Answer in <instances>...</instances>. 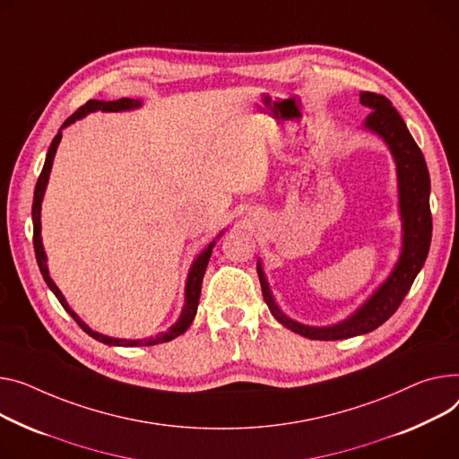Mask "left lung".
<instances>
[{"label": "left lung", "mask_w": 459, "mask_h": 459, "mask_svg": "<svg viewBox=\"0 0 459 459\" xmlns=\"http://www.w3.org/2000/svg\"><path fill=\"white\" fill-rule=\"evenodd\" d=\"M359 101L373 108L368 116L365 127L378 133L391 147L396 171H399V186H401V212L404 221V249L399 264H396L391 277L382 284V288L363 304V307L347 321L326 326H304L288 319L277 304H274L269 286L265 282L264 271L258 264L256 271L262 284L264 300L271 314L277 317L290 330L304 335L308 340L335 342L354 338L359 333H368L385 323L404 300L410 291L417 273L420 271L426 256L430 251L432 241V212H430V175L426 168L422 151L410 134L404 119L385 96L375 94V91H361Z\"/></svg>", "instance_id": "1"}]
</instances>
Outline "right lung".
I'll return each mask as SVG.
<instances>
[{"mask_svg": "<svg viewBox=\"0 0 459 459\" xmlns=\"http://www.w3.org/2000/svg\"><path fill=\"white\" fill-rule=\"evenodd\" d=\"M133 107H138V103H134V101L129 100V98H121V100H117V101H98V100H90V101H86L82 107H79V108L65 121L63 127H60V131L56 133V136L53 138V142H51V145H49V151H48L46 162H44V168H42L40 177H39V180H37L35 197H33V246H35L37 262H39V267H40V273H42V277H44L46 284H48L49 290L55 293V297L58 299V302L63 304L65 310L74 317V321H75L88 335H91V338L101 342V343L117 345V347H140V345L166 343V342L175 340L177 335L185 333V332L188 330V326L192 325V321H194V317H195V312H197L199 295H201V284H203L204 271H206V265H208V260H210V255H212V247H213V243H210V246L197 256V260L194 262V265H192V269H190L188 282H186V304H185V310H182V316H180V319L177 321V325H173L168 332H164V333H160V335H155V338H149V340H138V342H133V340H116V338H108V335H103V333H98V332H94V330H90V328L70 310V307L66 304L63 293L58 291V288H56L55 282L51 281L49 273H48V267H46V253H44L42 239H40V204H42L44 190H46L48 178H49V171H51V164H53V157H55L56 145H58L60 138H63V129H65L66 126L74 124L75 119L86 116L88 112H94V110L116 112V110H126V108H133Z\"/></svg>", "mask_w": 459, "mask_h": 459, "instance_id": "right-lung-1", "label": "right lung"}]
</instances>
